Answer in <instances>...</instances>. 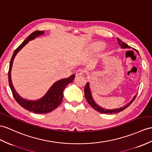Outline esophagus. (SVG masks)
<instances>
[{
	"instance_id": "1",
	"label": "esophagus",
	"mask_w": 152,
	"mask_h": 152,
	"mask_svg": "<svg viewBox=\"0 0 152 152\" xmlns=\"http://www.w3.org/2000/svg\"><path fill=\"white\" fill-rule=\"evenodd\" d=\"M84 73V72L83 71L82 69H79L78 71H77L76 73H75V76L76 77H79V76H81L83 75Z\"/></svg>"
}]
</instances>
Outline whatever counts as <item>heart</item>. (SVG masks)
I'll return each instance as SVG.
<instances>
[{
    "label": "heart",
    "mask_w": 152,
    "mask_h": 152,
    "mask_svg": "<svg viewBox=\"0 0 152 152\" xmlns=\"http://www.w3.org/2000/svg\"><path fill=\"white\" fill-rule=\"evenodd\" d=\"M104 48V43L98 41L91 44L88 48V51L91 53H96L101 51Z\"/></svg>",
    "instance_id": "1"
}]
</instances>
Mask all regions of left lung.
I'll use <instances>...</instances> for the list:
<instances>
[{
    "label": "left lung",
    "mask_w": 152,
    "mask_h": 152,
    "mask_svg": "<svg viewBox=\"0 0 152 152\" xmlns=\"http://www.w3.org/2000/svg\"><path fill=\"white\" fill-rule=\"evenodd\" d=\"M118 40V43L120 45L121 48H130L131 47L129 46L128 44H126L125 42H123L120 39H117ZM137 53L139 55L138 51L137 50H135ZM136 95H134V97L132 99V100L130 101H129L127 104H126L123 107H121V108H115V109H113V110H107L105 108H103L102 107L99 106L97 103L95 102V101L93 99V97H92V95H91V91L90 90V83H87L86 86L84 88V96H85V98H86L87 102H88V104H90L92 108H93L94 110H97V112L101 113H106V114H112V113H117L121 111L124 110V109H126V108L130 105L132 103L134 102V101L135 100V97H136Z\"/></svg>",
    "instance_id": "1"
}]
</instances>
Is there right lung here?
<instances>
[{"mask_svg":"<svg viewBox=\"0 0 152 152\" xmlns=\"http://www.w3.org/2000/svg\"><path fill=\"white\" fill-rule=\"evenodd\" d=\"M44 33V31H35L29 35L28 38L18 46L17 49L14 51L12 55V59L10 61V68L8 72V80L9 84L12 91V94L15 99L23 108L27 110L29 112H32L35 113H47L52 112L53 110L56 109L57 107L61 104V103L63 99V91L66 86L69 83L73 82L75 78V75H72L69 78L57 80L51 86L47 93L44 95L42 97L35 101H31L23 98L18 94L16 90L13 86L12 81V77H11V72L13 66V62L14 58L15 57L22 48L28 43L29 41L35 39L37 37L42 35Z\"/></svg>","mask_w":152,"mask_h":152,"instance_id":"1","label":"right lung"}]
</instances>
